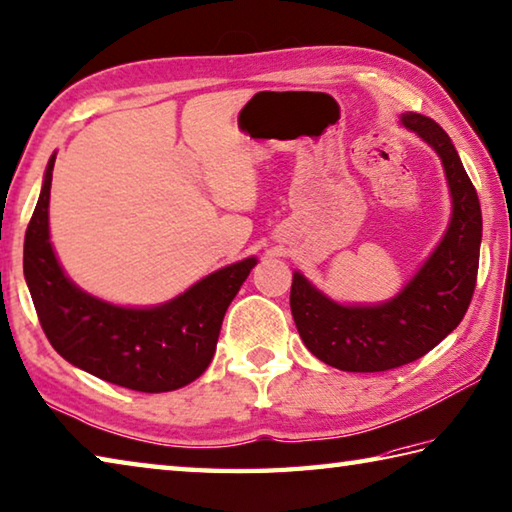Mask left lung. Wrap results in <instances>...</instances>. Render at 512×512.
Wrapping results in <instances>:
<instances>
[{
    "label": "left lung",
    "mask_w": 512,
    "mask_h": 512,
    "mask_svg": "<svg viewBox=\"0 0 512 512\" xmlns=\"http://www.w3.org/2000/svg\"><path fill=\"white\" fill-rule=\"evenodd\" d=\"M405 127L441 156L452 192V221L439 248L392 302L340 306L293 273L291 311L315 358L342 371H387L414 362L459 327L477 286L481 206L450 136L436 120L410 114Z\"/></svg>",
    "instance_id": "left-lung-1"
}]
</instances>
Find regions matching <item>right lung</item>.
I'll return each instance as SVG.
<instances>
[{
	"instance_id": "obj_1",
	"label": "right lung",
	"mask_w": 512,
	"mask_h": 512,
	"mask_svg": "<svg viewBox=\"0 0 512 512\" xmlns=\"http://www.w3.org/2000/svg\"><path fill=\"white\" fill-rule=\"evenodd\" d=\"M51 156L24 237V277L37 320L71 365L136 392H172L199 378L215 356L226 309L257 259L221 268L156 309H123L64 277L49 241Z\"/></svg>"
}]
</instances>
